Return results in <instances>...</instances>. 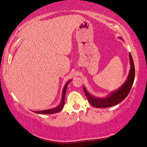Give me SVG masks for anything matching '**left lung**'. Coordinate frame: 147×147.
<instances>
[{
	"mask_svg": "<svg viewBox=\"0 0 147 147\" xmlns=\"http://www.w3.org/2000/svg\"><path fill=\"white\" fill-rule=\"evenodd\" d=\"M129 57H130L131 65L127 80L125 82V84L123 85V86H121L117 91L111 93L109 97L103 99L95 98V97L91 96L89 93H88V91H86V89L84 88L85 94L86 95V97L88 100L89 103L91 105L97 108L109 107L116 105L117 104L120 103L121 101H122L123 100L126 98L129 92H130L132 86H133L135 76V65H134L133 59L131 54H129Z\"/></svg>",
	"mask_w": 147,
	"mask_h": 147,
	"instance_id": "obj_1",
	"label": "left lung"
}]
</instances>
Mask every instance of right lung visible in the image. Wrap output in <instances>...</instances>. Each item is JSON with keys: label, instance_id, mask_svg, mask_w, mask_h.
<instances>
[{"label": "right lung", "instance_id": "1", "mask_svg": "<svg viewBox=\"0 0 147 147\" xmlns=\"http://www.w3.org/2000/svg\"><path fill=\"white\" fill-rule=\"evenodd\" d=\"M70 82H71V80L68 81V82L65 84L64 88H63V93H62V99H61V101L60 104H59L58 107L54 108V109H47V110H44V111H34V112H35L36 113H39V114H54V113H58L60 111L63 109V106H64L65 92H66L67 85H68V84Z\"/></svg>", "mask_w": 147, "mask_h": 147}]
</instances>
